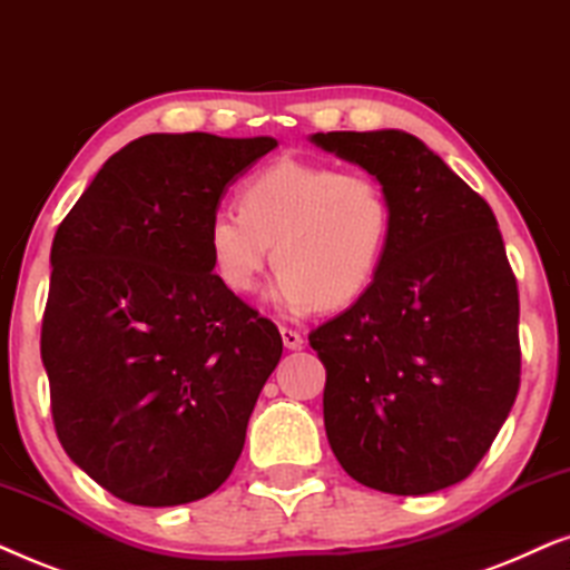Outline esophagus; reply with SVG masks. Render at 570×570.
<instances>
[{"instance_id": "1", "label": "esophagus", "mask_w": 570, "mask_h": 570, "mask_svg": "<svg viewBox=\"0 0 570 570\" xmlns=\"http://www.w3.org/2000/svg\"><path fill=\"white\" fill-rule=\"evenodd\" d=\"M281 341H284V346L292 348V352H297V348H302V344H305L302 333L294 328H286V325H281Z\"/></svg>"}]
</instances>
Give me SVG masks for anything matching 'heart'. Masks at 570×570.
I'll return each mask as SVG.
<instances>
[{"mask_svg":"<svg viewBox=\"0 0 570 570\" xmlns=\"http://www.w3.org/2000/svg\"><path fill=\"white\" fill-rule=\"evenodd\" d=\"M391 234L393 208L375 177L278 158L242 185L239 208L210 216L206 242L216 276L234 294L255 292L273 245V305L305 313L360 297L381 271Z\"/></svg>","mask_w":570,"mask_h":570,"instance_id":"b5f03b06","label":"heart"}]
</instances>
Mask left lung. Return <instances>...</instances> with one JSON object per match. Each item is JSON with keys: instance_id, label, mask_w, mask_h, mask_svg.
Returning a JSON list of instances; mask_svg holds the SVG:
<instances>
[{"instance_id": "1", "label": "left lung", "mask_w": 570, "mask_h": 570, "mask_svg": "<svg viewBox=\"0 0 570 570\" xmlns=\"http://www.w3.org/2000/svg\"><path fill=\"white\" fill-rule=\"evenodd\" d=\"M309 142L373 174L393 208L373 284L309 333L331 451L352 480L391 495L451 488L474 472L519 393V289L495 216L404 130Z\"/></svg>"}]
</instances>
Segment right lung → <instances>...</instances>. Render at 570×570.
I'll use <instances>...</instances> for the list:
<instances>
[{"label": "right lung", "instance_id": "add662e5", "mask_svg": "<svg viewBox=\"0 0 570 570\" xmlns=\"http://www.w3.org/2000/svg\"><path fill=\"white\" fill-rule=\"evenodd\" d=\"M278 142L154 132L101 166L55 234L41 328L59 443L132 505L222 488L284 352L214 273L226 187Z\"/></svg>", "mask_w": 570, "mask_h": 570}]
</instances>
